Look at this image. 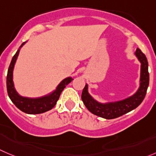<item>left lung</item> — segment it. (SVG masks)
I'll list each match as a JSON object with an SVG mask.
<instances>
[{
    "instance_id": "obj_1",
    "label": "left lung",
    "mask_w": 156,
    "mask_h": 156,
    "mask_svg": "<svg viewBox=\"0 0 156 156\" xmlns=\"http://www.w3.org/2000/svg\"><path fill=\"white\" fill-rule=\"evenodd\" d=\"M135 55L141 63L140 83L137 92L133 96L120 101L101 103L95 100L90 96L88 92V85L86 84L83 90L81 98L90 112L102 118L112 119L133 110L143 101L149 83V73L148 71L149 65L146 55L139 48L135 52Z\"/></svg>"
}]
</instances>
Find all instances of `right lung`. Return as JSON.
Segmentation results:
<instances>
[{"label":"right lung","instance_id":"1","mask_svg":"<svg viewBox=\"0 0 156 156\" xmlns=\"http://www.w3.org/2000/svg\"><path fill=\"white\" fill-rule=\"evenodd\" d=\"M26 42H23L20 45V48L17 50L9 66L8 71L7 75V90L8 96L10 100L14 105L22 112L27 114H40L50 110L57 104V100L59 99L60 93L63 89L73 80L72 77H67L60 82L57 86V89L47 96L39 98H28L20 96L14 88V82H13V71H14V65L17 61V57L20 53V49L23 47Z\"/></svg>","mask_w":156,"mask_h":156}]
</instances>
